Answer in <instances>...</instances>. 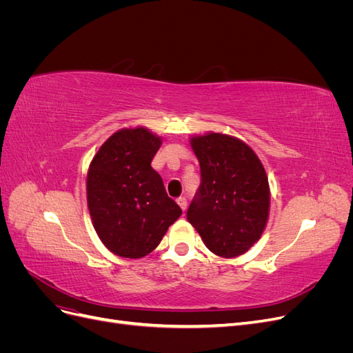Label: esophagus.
<instances>
[{
	"mask_svg": "<svg viewBox=\"0 0 353 353\" xmlns=\"http://www.w3.org/2000/svg\"><path fill=\"white\" fill-rule=\"evenodd\" d=\"M176 203H178V206L183 209V210H185L187 209V199L185 197H179L178 200H176Z\"/></svg>",
	"mask_w": 353,
	"mask_h": 353,
	"instance_id": "obj_1",
	"label": "esophagus"
}]
</instances>
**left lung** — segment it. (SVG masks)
<instances>
[{"instance_id":"left-lung-1","label":"left lung","mask_w":353,"mask_h":353,"mask_svg":"<svg viewBox=\"0 0 353 353\" xmlns=\"http://www.w3.org/2000/svg\"><path fill=\"white\" fill-rule=\"evenodd\" d=\"M190 145L200 163L201 184L187 219L212 253L236 258L261 239L268 222L271 193L265 168L232 135H194Z\"/></svg>"}]
</instances>
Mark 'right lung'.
I'll use <instances>...</instances> for the list:
<instances>
[{"mask_svg": "<svg viewBox=\"0 0 353 353\" xmlns=\"http://www.w3.org/2000/svg\"><path fill=\"white\" fill-rule=\"evenodd\" d=\"M162 137L145 126L122 128L94 154L87 175L91 221L112 253L140 259L152 253L181 216L152 160Z\"/></svg>", "mask_w": 353, "mask_h": 353, "instance_id": "add662e5", "label": "right lung"}]
</instances>
